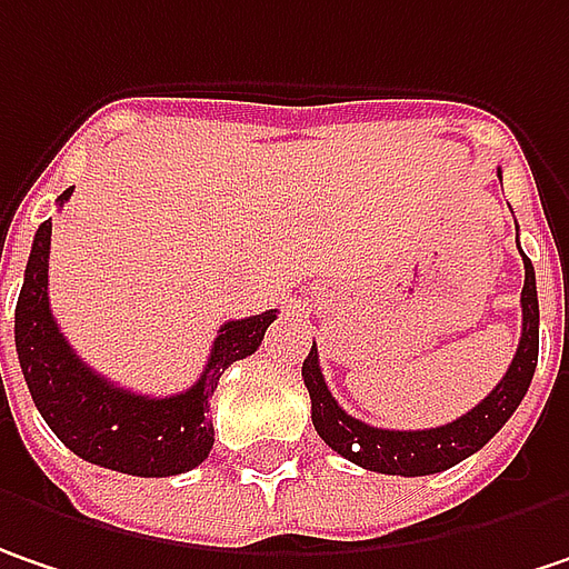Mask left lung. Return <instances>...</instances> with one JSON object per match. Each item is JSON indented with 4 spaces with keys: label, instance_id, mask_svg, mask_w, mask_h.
<instances>
[{
    "label": "left lung",
    "instance_id": "1",
    "mask_svg": "<svg viewBox=\"0 0 569 569\" xmlns=\"http://www.w3.org/2000/svg\"><path fill=\"white\" fill-rule=\"evenodd\" d=\"M525 260V286H521V341L518 351L506 370V377L486 396L480 406H473L467 416L448 421L441 428L425 431H389L373 428L360 418L348 416L335 396L328 392V383L318 367V351H312L302 363V380L312 399V425L321 435V441L348 457L351 463L363 470H377L389 477H428L441 473L463 457L477 453L486 441L512 418L538 367V286H535V267Z\"/></svg>",
    "mask_w": 569,
    "mask_h": 569
}]
</instances>
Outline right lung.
Returning a JSON list of instances; mask_svg holds the SVG:
<instances>
[{
    "label": "right lung",
    "mask_w": 569,
    "mask_h": 569,
    "mask_svg": "<svg viewBox=\"0 0 569 569\" xmlns=\"http://www.w3.org/2000/svg\"><path fill=\"white\" fill-rule=\"evenodd\" d=\"M73 189L57 202L63 206ZM51 218L38 228L16 306V351L28 392L51 431L89 463L128 477H177L199 467L216 441L209 399L218 377L251 357L277 309L221 325L202 377L186 392L153 399L109 383L73 353L48 302Z\"/></svg>",
    "instance_id": "right-lung-1"
}]
</instances>
